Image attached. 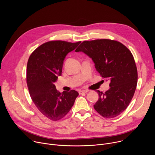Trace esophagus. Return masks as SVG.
<instances>
[{
	"label": "esophagus",
	"instance_id": "esophagus-1",
	"mask_svg": "<svg viewBox=\"0 0 155 155\" xmlns=\"http://www.w3.org/2000/svg\"><path fill=\"white\" fill-rule=\"evenodd\" d=\"M88 91H89V90H80V91H78V93H79L80 94H81L84 93H87Z\"/></svg>",
	"mask_w": 155,
	"mask_h": 155
}]
</instances>
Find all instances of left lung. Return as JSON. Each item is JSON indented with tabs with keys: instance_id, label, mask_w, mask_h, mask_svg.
<instances>
[{
	"instance_id": "1",
	"label": "left lung",
	"mask_w": 155,
	"mask_h": 155,
	"mask_svg": "<svg viewBox=\"0 0 155 155\" xmlns=\"http://www.w3.org/2000/svg\"><path fill=\"white\" fill-rule=\"evenodd\" d=\"M92 59L96 71L110 81V89L99 90V99L94 108L106 118L120 115L129 105L137 83L136 62L129 50L121 43L109 39L84 41L75 50Z\"/></svg>"
}]
</instances>
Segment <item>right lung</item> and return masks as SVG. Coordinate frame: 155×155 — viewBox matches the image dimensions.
<instances>
[{
  "label": "right lung",
  "mask_w": 155,
  "mask_h": 155,
  "mask_svg": "<svg viewBox=\"0 0 155 155\" xmlns=\"http://www.w3.org/2000/svg\"><path fill=\"white\" fill-rule=\"evenodd\" d=\"M80 41L62 40L44 43L31 54L27 65V84L37 109L52 121L64 118L74 105L78 93L75 90L57 91L54 83L61 75L64 59Z\"/></svg>",
  "instance_id": "1"
}]
</instances>
